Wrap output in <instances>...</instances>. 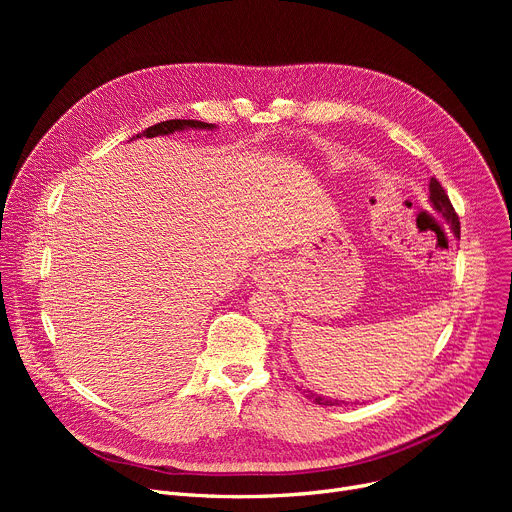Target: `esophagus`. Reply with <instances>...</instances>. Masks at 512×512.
<instances>
[{
    "instance_id": "1",
    "label": "esophagus",
    "mask_w": 512,
    "mask_h": 512,
    "mask_svg": "<svg viewBox=\"0 0 512 512\" xmlns=\"http://www.w3.org/2000/svg\"><path fill=\"white\" fill-rule=\"evenodd\" d=\"M284 278H286L284 265L276 259L259 261V265L255 267V272H253V280L259 288H276L284 282Z\"/></svg>"
}]
</instances>
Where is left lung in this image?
<instances>
[{
	"instance_id": "8db88e82",
	"label": "left lung",
	"mask_w": 512,
	"mask_h": 512,
	"mask_svg": "<svg viewBox=\"0 0 512 512\" xmlns=\"http://www.w3.org/2000/svg\"><path fill=\"white\" fill-rule=\"evenodd\" d=\"M429 203H432L434 211L440 215V218L450 226V230L454 232V236L459 238L461 236V224H459V215H456L448 195L444 193L442 184L432 178L429 180ZM307 398H311L315 405H321V407H342V405H348V402L344 400H338V398H330V396H321V394H315L311 390H307ZM353 405H359V402H353Z\"/></svg>"
}]
</instances>
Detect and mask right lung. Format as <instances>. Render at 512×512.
Here are the masks:
<instances>
[{
  "instance_id": "obj_1",
  "label": "right lung",
  "mask_w": 512,
  "mask_h": 512,
  "mask_svg": "<svg viewBox=\"0 0 512 512\" xmlns=\"http://www.w3.org/2000/svg\"><path fill=\"white\" fill-rule=\"evenodd\" d=\"M215 130L218 126L215 124H207V122H199V120H168V122H159L155 126H149L147 130H143L137 137H132L130 141H137L141 137L153 139V137H168V134L174 132H182V130Z\"/></svg>"
}]
</instances>
